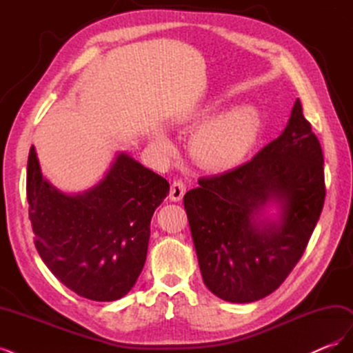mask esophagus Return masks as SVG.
Masks as SVG:
<instances>
[{"label":"esophagus","instance_id":"34e87169","mask_svg":"<svg viewBox=\"0 0 353 353\" xmlns=\"http://www.w3.org/2000/svg\"><path fill=\"white\" fill-rule=\"evenodd\" d=\"M185 194V184L181 179H176L170 185V191H169V199L172 201H179L181 199L184 197Z\"/></svg>","mask_w":353,"mask_h":353}]
</instances>
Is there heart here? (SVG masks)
Masks as SVG:
<instances>
[{"label":"heart","mask_w":353,"mask_h":353,"mask_svg":"<svg viewBox=\"0 0 353 353\" xmlns=\"http://www.w3.org/2000/svg\"><path fill=\"white\" fill-rule=\"evenodd\" d=\"M210 109H203L201 119ZM262 117L258 109L249 104L236 105L203 123L193 137V153L199 162L209 169H228L239 165L249 153L261 132ZM157 145L165 153L174 150L172 141L163 134L157 135Z\"/></svg>","instance_id":"heart-1"}]
</instances>
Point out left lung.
Instances as JSON below:
<instances>
[{
	"label": "left lung",
	"instance_id": "left-lung-1",
	"mask_svg": "<svg viewBox=\"0 0 353 353\" xmlns=\"http://www.w3.org/2000/svg\"><path fill=\"white\" fill-rule=\"evenodd\" d=\"M323 166L321 145L297 99L281 135L250 162L200 178L199 187L187 191L191 237L203 281L213 294L250 303L280 287L321 215Z\"/></svg>",
	"mask_w": 353,
	"mask_h": 353
}]
</instances>
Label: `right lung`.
Masks as SVG:
<instances>
[{
	"label": "right lung",
	"mask_w": 353,
	"mask_h": 353,
	"mask_svg": "<svg viewBox=\"0 0 353 353\" xmlns=\"http://www.w3.org/2000/svg\"><path fill=\"white\" fill-rule=\"evenodd\" d=\"M26 193L35 248L68 288L95 302L130 293L147 258L150 222L169 183L128 153L78 194L42 175L35 147L28 159Z\"/></svg>",
	"instance_id": "right-lung-1"
}]
</instances>
